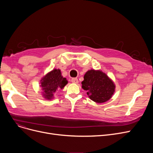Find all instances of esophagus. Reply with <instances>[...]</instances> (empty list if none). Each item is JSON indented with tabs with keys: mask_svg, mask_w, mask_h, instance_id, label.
I'll return each instance as SVG.
<instances>
[{
	"mask_svg": "<svg viewBox=\"0 0 153 153\" xmlns=\"http://www.w3.org/2000/svg\"><path fill=\"white\" fill-rule=\"evenodd\" d=\"M71 82L72 83H75V84H77L78 83V79L77 78H72L71 79Z\"/></svg>",
	"mask_w": 153,
	"mask_h": 153,
	"instance_id": "esophagus-1",
	"label": "esophagus"
}]
</instances>
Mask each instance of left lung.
Here are the masks:
<instances>
[{
  "instance_id": "8db88e82",
  "label": "left lung",
  "mask_w": 153,
  "mask_h": 153,
  "mask_svg": "<svg viewBox=\"0 0 153 153\" xmlns=\"http://www.w3.org/2000/svg\"><path fill=\"white\" fill-rule=\"evenodd\" d=\"M82 87L89 98L97 103L108 100L115 92L113 81L101 71H88L84 76Z\"/></svg>"
}]
</instances>
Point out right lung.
Returning <instances> with one entry per match:
<instances>
[{
	"instance_id": "add662e5",
	"label": "right lung",
	"mask_w": 153,
	"mask_h": 153,
	"mask_svg": "<svg viewBox=\"0 0 153 153\" xmlns=\"http://www.w3.org/2000/svg\"><path fill=\"white\" fill-rule=\"evenodd\" d=\"M68 84L66 78L61 76L59 69H54L48 73L41 80V86L43 91V96L45 99H51L56 91Z\"/></svg>"
}]
</instances>
